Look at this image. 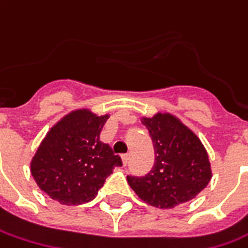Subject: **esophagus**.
Segmentation results:
<instances>
[{"label":"esophagus","instance_id":"esophagus-1","mask_svg":"<svg viewBox=\"0 0 248 248\" xmlns=\"http://www.w3.org/2000/svg\"><path fill=\"white\" fill-rule=\"evenodd\" d=\"M121 160H123V164H124V166H127V164H128V161H129V155H128V153H127V155H123V156H121Z\"/></svg>","mask_w":248,"mask_h":248}]
</instances>
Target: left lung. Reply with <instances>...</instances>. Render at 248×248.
<instances>
[{"mask_svg":"<svg viewBox=\"0 0 248 248\" xmlns=\"http://www.w3.org/2000/svg\"><path fill=\"white\" fill-rule=\"evenodd\" d=\"M155 148V166L145 176H127L145 203L172 208L195 199L211 179V164L202 140L171 113L142 117Z\"/></svg>","mask_w":248,"mask_h":248,"instance_id":"8db88e82","label":"left lung"}]
</instances>
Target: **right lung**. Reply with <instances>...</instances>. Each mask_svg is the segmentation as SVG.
<instances>
[{"mask_svg":"<svg viewBox=\"0 0 248 248\" xmlns=\"http://www.w3.org/2000/svg\"><path fill=\"white\" fill-rule=\"evenodd\" d=\"M108 119L109 114L77 109L46 132L31 158L30 171L38 187L52 200L64 205L88 203L114 167L123 164L99 139Z\"/></svg>","mask_w":248,"mask_h":248,"instance_id":"obj_1","label":"right lung"}]
</instances>
